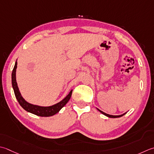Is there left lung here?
I'll list each match as a JSON object with an SVG mask.
<instances>
[{"instance_id":"1","label":"left lung","mask_w":154,"mask_h":154,"mask_svg":"<svg viewBox=\"0 0 154 154\" xmlns=\"http://www.w3.org/2000/svg\"><path fill=\"white\" fill-rule=\"evenodd\" d=\"M98 109V111H100V112H101L102 114H103V115H105V116H107V117H111V118H117V117H122V116H124L125 114L126 113H123V114H122V115H120V116H112V115H109V114H107V113H105V112H103V111L99 110V109Z\"/></svg>"}]
</instances>
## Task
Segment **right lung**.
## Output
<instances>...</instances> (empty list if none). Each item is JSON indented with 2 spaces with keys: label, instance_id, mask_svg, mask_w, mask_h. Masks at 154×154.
<instances>
[{
  "label": "right lung",
  "instance_id": "obj_1",
  "mask_svg": "<svg viewBox=\"0 0 154 154\" xmlns=\"http://www.w3.org/2000/svg\"><path fill=\"white\" fill-rule=\"evenodd\" d=\"M17 67V62H15L14 67L13 68V72H12V85H13V88L14 92L15 97H16L18 102H19L20 106L22 107L24 109L26 110L28 112L31 113L32 114H35L36 116H41V117H49L54 116L57 113L61 110L62 108L67 104V102L70 99L72 91L73 90L69 92V94L66 96V97L61 101L59 103H57L49 107H42L38 106V105H32L28 103L26 101L24 98L22 97L19 91V87L17 85V80H16V69Z\"/></svg>",
  "mask_w": 154,
  "mask_h": 154
}]
</instances>
